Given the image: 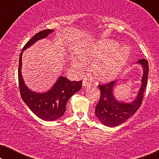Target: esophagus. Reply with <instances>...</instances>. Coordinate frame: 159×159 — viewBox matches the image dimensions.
<instances>
[{"label":"esophagus","instance_id":"34e87169","mask_svg":"<svg viewBox=\"0 0 159 159\" xmlns=\"http://www.w3.org/2000/svg\"><path fill=\"white\" fill-rule=\"evenodd\" d=\"M90 82H88V81H86L85 80H84L83 82H82V86H83V87L88 86V85H90Z\"/></svg>","mask_w":159,"mask_h":159}]
</instances>
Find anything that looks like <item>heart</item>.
Here are the masks:
<instances>
[{"instance_id": "obj_1", "label": "heart", "mask_w": 159, "mask_h": 159, "mask_svg": "<svg viewBox=\"0 0 159 159\" xmlns=\"http://www.w3.org/2000/svg\"><path fill=\"white\" fill-rule=\"evenodd\" d=\"M119 47L116 42L103 40L91 45L82 54L83 61L91 63L90 70L100 81H108L118 75L129 57L127 47ZM71 67L76 72L83 69V64L77 58L71 59Z\"/></svg>"}]
</instances>
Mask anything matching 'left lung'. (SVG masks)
<instances>
[{"mask_svg": "<svg viewBox=\"0 0 159 159\" xmlns=\"http://www.w3.org/2000/svg\"><path fill=\"white\" fill-rule=\"evenodd\" d=\"M137 63L142 65L143 69L142 85L139 90L138 96L132 103L119 102L114 97L113 89L116 81L98 85L101 90V97L95 106V114L103 125L108 127H116L121 125L129 119L140 107L147 85L149 68L148 61L145 58L139 60Z\"/></svg>", "mask_w": 159, "mask_h": 159, "instance_id": "8db88e82", "label": "left lung"}]
</instances>
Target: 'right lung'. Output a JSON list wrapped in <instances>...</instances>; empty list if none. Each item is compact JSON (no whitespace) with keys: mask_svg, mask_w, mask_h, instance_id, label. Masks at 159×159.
<instances>
[{"mask_svg":"<svg viewBox=\"0 0 159 159\" xmlns=\"http://www.w3.org/2000/svg\"><path fill=\"white\" fill-rule=\"evenodd\" d=\"M53 30H44L34 34L24 46L22 51L31 46L36 41L45 38L53 32ZM21 56H19L18 79L21 97L30 109L45 121H54L59 119L66 111L69 99L82 88L81 81H70L64 77H60L51 90L46 93H38L30 90L24 82L21 75Z\"/></svg>","mask_w":159,"mask_h":159,"instance_id":"1","label":"right lung"}]
</instances>
